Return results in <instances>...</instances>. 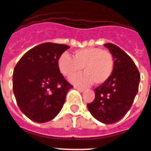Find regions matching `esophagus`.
I'll return each instance as SVG.
<instances>
[{"label": "esophagus", "mask_w": 151, "mask_h": 151, "mask_svg": "<svg viewBox=\"0 0 151 151\" xmlns=\"http://www.w3.org/2000/svg\"><path fill=\"white\" fill-rule=\"evenodd\" d=\"M74 89H76V90H78V91H81V92H82V91H84V90H85V89L84 88H82V87H79V86H74Z\"/></svg>", "instance_id": "34e87169"}]
</instances>
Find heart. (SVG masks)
<instances>
[{
    "label": "heart",
    "mask_w": 151,
    "mask_h": 151,
    "mask_svg": "<svg viewBox=\"0 0 151 151\" xmlns=\"http://www.w3.org/2000/svg\"><path fill=\"white\" fill-rule=\"evenodd\" d=\"M60 72L70 78L82 70L85 73L76 76L72 81L76 85L88 86L95 82L96 85L104 84L110 78L114 70V57L110 52L95 47L76 50L73 57L63 53L57 61Z\"/></svg>",
    "instance_id": "heart-1"
}]
</instances>
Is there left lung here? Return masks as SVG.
<instances>
[{"instance_id": "left-lung-1", "label": "left lung", "mask_w": 151, "mask_h": 151, "mask_svg": "<svg viewBox=\"0 0 151 151\" xmlns=\"http://www.w3.org/2000/svg\"><path fill=\"white\" fill-rule=\"evenodd\" d=\"M115 61L112 74L107 82L95 89L94 101L87 104L96 120L113 124L123 118L133 104L138 91L140 73L126 52L112 43L104 44Z\"/></svg>"}]
</instances>
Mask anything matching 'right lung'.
<instances>
[{
  "label": "right lung",
  "instance_id": "1",
  "mask_svg": "<svg viewBox=\"0 0 151 151\" xmlns=\"http://www.w3.org/2000/svg\"><path fill=\"white\" fill-rule=\"evenodd\" d=\"M69 46L41 43L25 53L13 73V90L20 110L38 123L52 120L61 110L73 86L60 72L57 61Z\"/></svg>",
  "mask_w": 151,
  "mask_h": 151
}]
</instances>
